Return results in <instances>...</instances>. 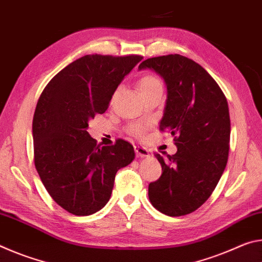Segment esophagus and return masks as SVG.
I'll use <instances>...</instances> for the list:
<instances>
[{"label":"esophagus","instance_id":"34e87169","mask_svg":"<svg viewBox=\"0 0 262 262\" xmlns=\"http://www.w3.org/2000/svg\"><path fill=\"white\" fill-rule=\"evenodd\" d=\"M135 154H136V157L139 158H147L150 156L149 150L143 147H135Z\"/></svg>","mask_w":262,"mask_h":262}]
</instances>
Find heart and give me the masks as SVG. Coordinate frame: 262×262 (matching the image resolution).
I'll list each match as a JSON object with an SVG mask.
<instances>
[{
	"mask_svg": "<svg viewBox=\"0 0 262 262\" xmlns=\"http://www.w3.org/2000/svg\"><path fill=\"white\" fill-rule=\"evenodd\" d=\"M155 88H162V83L157 77L155 76H143L140 81H139V89L141 91L142 95L148 94L149 91H151ZM132 134L134 135H141L143 133V127L141 125H137V123H134V125H130L129 128H128Z\"/></svg>",
	"mask_w": 262,
	"mask_h": 262,
	"instance_id": "heart-1",
	"label": "heart"
}]
</instances>
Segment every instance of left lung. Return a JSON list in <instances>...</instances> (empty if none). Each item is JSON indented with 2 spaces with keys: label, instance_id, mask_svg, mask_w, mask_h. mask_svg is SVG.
<instances>
[{
  "label": "left lung",
  "instance_id": "1",
  "mask_svg": "<svg viewBox=\"0 0 262 262\" xmlns=\"http://www.w3.org/2000/svg\"><path fill=\"white\" fill-rule=\"evenodd\" d=\"M163 78L166 104L159 128L174 136L177 152L164 159L162 176L149 185L152 206L168 216L196 210L210 196L225 170L229 156L230 114L219 84L200 64L170 54L142 62Z\"/></svg>",
  "mask_w": 262,
  "mask_h": 262
}]
</instances>
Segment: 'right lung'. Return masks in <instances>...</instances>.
<instances>
[{"label":"right lung","instance_id":"right-lung-1","mask_svg":"<svg viewBox=\"0 0 262 262\" xmlns=\"http://www.w3.org/2000/svg\"><path fill=\"white\" fill-rule=\"evenodd\" d=\"M141 60L85 55L57 73L38 100L32 122L35 168L53 200L70 214L100 210L118 170L134 161L132 144L118 140L99 147L88 127L107 110L119 84Z\"/></svg>","mask_w":262,"mask_h":262}]
</instances>
